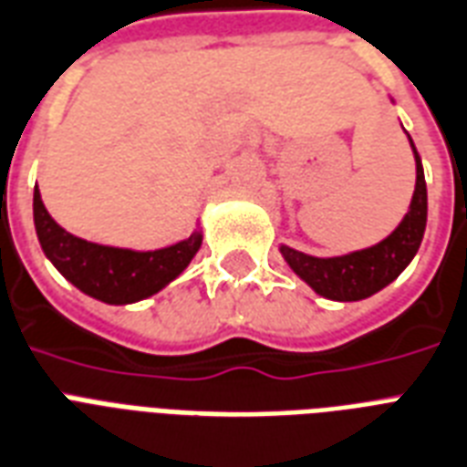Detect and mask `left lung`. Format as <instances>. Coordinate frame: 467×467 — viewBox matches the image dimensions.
<instances>
[{"label":"left lung","mask_w":467,"mask_h":467,"mask_svg":"<svg viewBox=\"0 0 467 467\" xmlns=\"http://www.w3.org/2000/svg\"><path fill=\"white\" fill-rule=\"evenodd\" d=\"M417 162V184L411 194L410 212L404 214L392 234L382 238L380 244L363 248V251L346 253L336 258H314L290 245H280L287 265L312 287L317 295L336 302H358L388 287L400 277L404 267L417 255L426 229V180L421 158L417 153L414 140L410 139Z\"/></svg>","instance_id":"left-lung-1"}]
</instances>
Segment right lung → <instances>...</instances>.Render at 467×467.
Masks as SVG:
<instances>
[{"instance_id":"1","label":"right lung","mask_w":467,"mask_h":467,"mask_svg":"<svg viewBox=\"0 0 467 467\" xmlns=\"http://www.w3.org/2000/svg\"><path fill=\"white\" fill-rule=\"evenodd\" d=\"M34 223L46 258L67 283L107 305H131L161 292L175 280L202 245V231L158 251L99 245L67 234L48 214L38 187L34 190Z\"/></svg>"}]
</instances>
